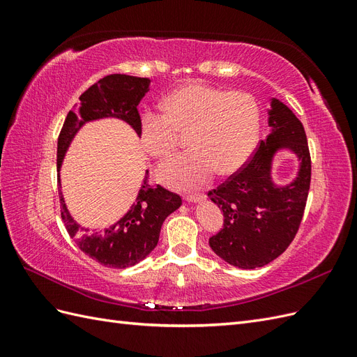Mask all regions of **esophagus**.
<instances>
[{"label":"esophagus","mask_w":357,"mask_h":357,"mask_svg":"<svg viewBox=\"0 0 357 357\" xmlns=\"http://www.w3.org/2000/svg\"><path fill=\"white\" fill-rule=\"evenodd\" d=\"M204 198H205L204 193H188V195L185 197V199H186L188 202H199V201H202Z\"/></svg>","instance_id":"34e87169"}]
</instances>
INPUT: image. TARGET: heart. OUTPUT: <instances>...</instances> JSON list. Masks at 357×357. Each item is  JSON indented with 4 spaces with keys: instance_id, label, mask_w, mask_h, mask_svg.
I'll return each mask as SVG.
<instances>
[{
    "instance_id": "1",
    "label": "heart",
    "mask_w": 357,
    "mask_h": 357,
    "mask_svg": "<svg viewBox=\"0 0 357 357\" xmlns=\"http://www.w3.org/2000/svg\"><path fill=\"white\" fill-rule=\"evenodd\" d=\"M164 112L143 113L139 134L150 155L168 158L180 144L181 134L189 132L193 149L158 171L159 178L174 188H198L218 169L220 174H232L256 147L261 110L247 92L186 83L164 100Z\"/></svg>"
}]
</instances>
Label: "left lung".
Wrapping results in <instances>:
<instances>
[{
    "instance_id": "left-lung-1",
    "label": "left lung",
    "mask_w": 357,
    "mask_h": 357,
    "mask_svg": "<svg viewBox=\"0 0 357 357\" xmlns=\"http://www.w3.org/2000/svg\"><path fill=\"white\" fill-rule=\"evenodd\" d=\"M271 134L257 144L245 164L208 192L223 211V229L210 238L214 253L228 264L253 269L282 255L294 241L304 215L311 183V156L304 126L287 105L271 100ZM287 146L301 160L294 183L278 188L271 181V160Z\"/></svg>"
}]
</instances>
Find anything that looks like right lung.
Instances as JSON below:
<instances>
[{"label": "right lung", "mask_w": 357, "mask_h": 357, "mask_svg": "<svg viewBox=\"0 0 357 357\" xmlns=\"http://www.w3.org/2000/svg\"><path fill=\"white\" fill-rule=\"evenodd\" d=\"M149 83L150 80L144 77L110 74L86 89L80 95L77 107L68 112L59 132L58 169L71 139L86 122L101 117H117L128 122L138 135H142V117L137 107L149 91ZM59 199L61 218L71 238L84 255L109 268H128L144 259L158 244L162 223L181 205V198L177 193L160 185H150L149 169L131 210L102 232L89 234V229L80 228L68 214L61 192Z\"/></svg>", "instance_id": "1"}]
</instances>
